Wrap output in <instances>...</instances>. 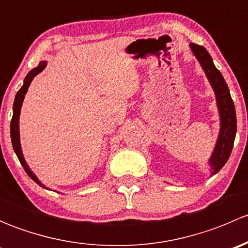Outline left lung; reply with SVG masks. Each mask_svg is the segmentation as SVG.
Wrapping results in <instances>:
<instances>
[{"label": "left lung", "instance_id": "obj_1", "mask_svg": "<svg viewBox=\"0 0 248 248\" xmlns=\"http://www.w3.org/2000/svg\"><path fill=\"white\" fill-rule=\"evenodd\" d=\"M189 46L214 89L219 112V120H221L218 138L215 145L214 152L209 159L211 175H215L223 168L232 154L235 134H236V114H235L234 102L232 99L226 80L222 77L221 72L215 67L207 50L204 46L194 43L189 44Z\"/></svg>", "mask_w": 248, "mask_h": 248}]
</instances>
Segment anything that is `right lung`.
<instances>
[{"instance_id":"add662e5","label":"right lung","mask_w":248,"mask_h":248,"mask_svg":"<svg viewBox=\"0 0 248 248\" xmlns=\"http://www.w3.org/2000/svg\"><path fill=\"white\" fill-rule=\"evenodd\" d=\"M46 61L39 62L38 67H36V68H33V69H32V71H30L29 74H27L26 78H25L24 85H22L21 89H20L19 91H17V93H16V99H14L13 117H12V121H11V138H12V144H13V149H14V151H16L17 158H19L20 163H21V166L24 167L25 171L27 172V175H29V176L31 177V179L33 180L34 182H37V184H38L39 186L44 187V188H46V187L44 186V185H42V182L39 181L38 179H37V176L33 174V171H32L31 169H30V167L27 166L26 161H25L24 155H22L21 145H20L19 116H20V110H21L22 102H24L25 94H26L27 90H29L30 84H31V81H32V80H33V78L36 77L37 74H39L42 71H43L44 68H46Z\"/></svg>"}]
</instances>
